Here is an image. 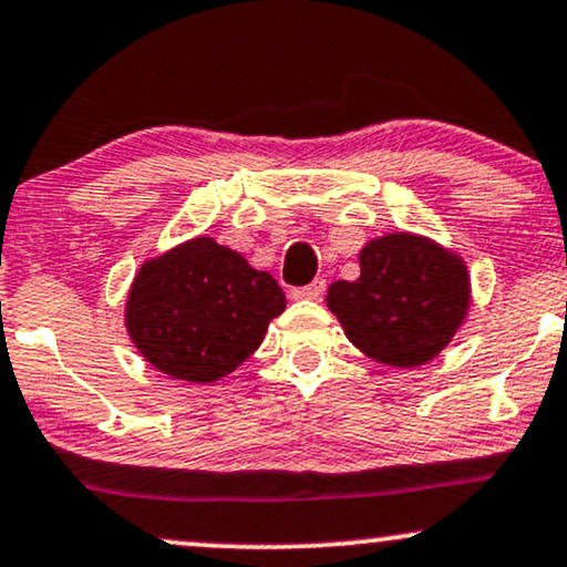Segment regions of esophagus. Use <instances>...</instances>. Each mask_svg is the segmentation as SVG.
Here are the masks:
<instances>
[{"label":"esophagus","mask_w":567,"mask_h":567,"mask_svg":"<svg viewBox=\"0 0 567 567\" xmlns=\"http://www.w3.org/2000/svg\"><path fill=\"white\" fill-rule=\"evenodd\" d=\"M324 288H327L324 279H313V282L306 285V288L292 290V298H296V301H322Z\"/></svg>","instance_id":"obj_1"}]
</instances>
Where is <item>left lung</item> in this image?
<instances>
[{
    "label": "left lung",
    "instance_id": "left-lung-1",
    "mask_svg": "<svg viewBox=\"0 0 567 567\" xmlns=\"http://www.w3.org/2000/svg\"><path fill=\"white\" fill-rule=\"evenodd\" d=\"M361 275L327 290L346 338L385 367L427 364L465 324L473 288L465 258L414 231H388L359 250Z\"/></svg>",
    "mask_w": 567,
    "mask_h": 567
}]
</instances>
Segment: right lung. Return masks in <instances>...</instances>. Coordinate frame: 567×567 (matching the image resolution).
I'll return each instance as SVG.
<instances>
[{
  "mask_svg": "<svg viewBox=\"0 0 567 567\" xmlns=\"http://www.w3.org/2000/svg\"><path fill=\"white\" fill-rule=\"evenodd\" d=\"M282 311L285 292L269 271L200 235L140 266L124 324L150 367L208 385L250 359Z\"/></svg>",
  "mask_w": 567,
  "mask_h": 567,
  "instance_id": "obj_1",
  "label": "right lung"
}]
</instances>
